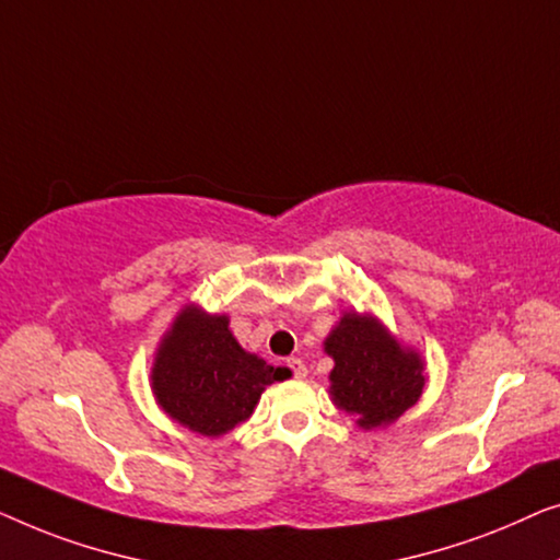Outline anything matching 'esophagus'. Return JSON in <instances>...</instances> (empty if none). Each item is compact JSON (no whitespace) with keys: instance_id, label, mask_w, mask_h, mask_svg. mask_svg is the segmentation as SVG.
Listing matches in <instances>:
<instances>
[{"instance_id":"obj_1","label":"esophagus","mask_w":560,"mask_h":560,"mask_svg":"<svg viewBox=\"0 0 560 560\" xmlns=\"http://www.w3.org/2000/svg\"><path fill=\"white\" fill-rule=\"evenodd\" d=\"M287 365H289L291 370H294L296 377H306V365H304L302 358H289Z\"/></svg>"}]
</instances>
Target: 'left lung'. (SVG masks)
I'll return each instance as SVG.
<instances>
[{
  "label": "left lung",
  "mask_w": 560,
  "mask_h": 560,
  "mask_svg": "<svg viewBox=\"0 0 560 560\" xmlns=\"http://www.w3.org/2000/svg\"><path fill=\"white\" fill-rule=\"evenodd\" d=\"M325 352L335 360L329 398L365 431L396 423L421 398L429 381L421 352L400 345L368 312H342L325 337Z\"/></svg>",
  "instance_id": "obj_1"
}]
</instances>
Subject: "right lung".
Returning <instances> with one entry per match:
<instances>
[{
	"instance_id": "right-lung-1",
	"label": "right lung",
	"mask_w": 560,
	"mask_h": 560,
	"mask_svg": "<svg viewBox=\"0 0 560 560\" xmlns=\"http://www.w3.org/2000/svg\"><path fill=\"white\" fill-rule=\"evenodd\" d=\"M283 381V368L243 350L228 314L185 304L156 345L152 393L156 406L190 429L218 439L254 413L266 385Z\"/></svg>"
}]
</instances>
